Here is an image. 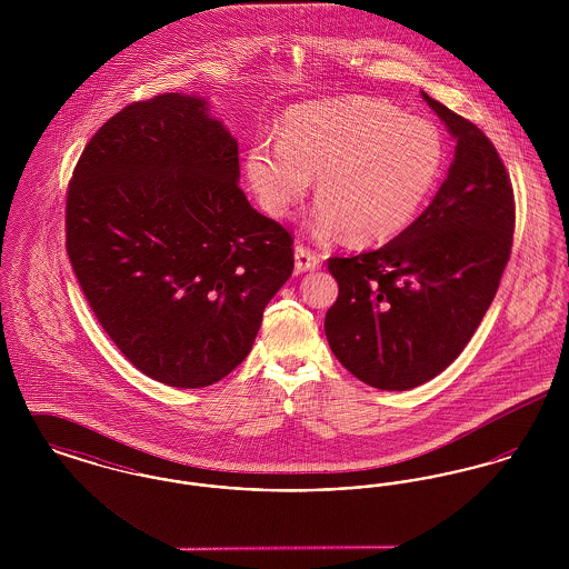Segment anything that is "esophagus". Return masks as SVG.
Returning <instances> with one entry per match:
<instances>
[{"label": "esophagus", "mask_w": 569, "mask_h": 569, "mask_svg": "<svg viewBox=\"0 0 569 569\" xmlns=\"http://www.w3.org/2000/svg\"><path fill=\"white\" fill-rule=\"evenodd\" d=\"M295 267H297V272L316 271L320 267V256H316L305 244H297V249H295Z\"/></svg>", "instance_id": "34e87169"}]
</instances>
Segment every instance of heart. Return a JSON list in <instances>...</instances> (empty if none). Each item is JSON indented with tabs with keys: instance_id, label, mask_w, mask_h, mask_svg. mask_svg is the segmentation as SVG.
<instances>
[{
	"instance_id": "1",
	"label": "heart",
	"mask_w": 569,
	"mask_h": 569,
	"mask_svg": "<svg viewBox=\"0 0 569 569\" xmlns=\"http://www.w3.org/2000/svg\"><path fill=\"white\" fill-rule=\"evenodd\" d=\"M446 168L433 123L386 100L353 96L288 110L281 140L253 142L244 179L264 213L290 216L318 177L311 232H348L358 244L388 243L425 211Z\"/></svg>"
}]
</instances>
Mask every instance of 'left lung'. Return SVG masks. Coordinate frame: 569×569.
<instances>
[{
  "label": "left lung",
  "instance_id": "left-lung-1",
  "mask_svg": "<svg viewBox=\"0 0 569 569\" xmlns=\"http://www.w3.org/2000/svg\"><path fill=\"white\" fill-rule=\"evenodd\" d=\"M457 138L448 177L403 234L330 258L339 297L326 339L353 378L409 390L455 362L497 295L515 234V191L495 144L422 91Z\"/></svg>",
  "mask_w": 569,
  "mask_h": 569
}]
</instances>
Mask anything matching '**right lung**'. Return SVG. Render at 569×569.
Segmentation results:
<instances>
[{
    "instance_id": "right-lung-1",
    "label": "right lung",
    "mask_w": 569,
    "mask_h": 569,
    "mask_svg": "<svg viewBox=\"0 0 569 569\" xmlns=\"http://www.w3.org/2000/svg\"><path fill=\"white\" fill-rule=\"evenodd\" d=\"M239 144L198 96L134 102L82 149L66 249L93 316L149 378L204 388L237 369L295 271L292 234L239 188Z\"/></svg>"
}]
</instances>
